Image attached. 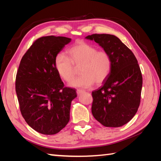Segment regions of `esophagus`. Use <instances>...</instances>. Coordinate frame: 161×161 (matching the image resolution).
I'll return each mask as SVG.
<instances>
[{
    "instance_id": "1",
    "label": "esophagus",
    "mask_w": 161,
    "mask_h": 161,
    "mask_svg": "<svg viewBox=\"0 0 161 161\" xmlns=\"http://www.w3.org/2000/svg\"><path fill=\"white\" fill-rule=\"evenodd\" d=\"M83 92H84V90L82 89H77V93L79 95V94H81V93H83Z\"/></svg>"
}]
</instances>
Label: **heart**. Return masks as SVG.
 <instances>
[{"instance_id":"heart-1","label":"heart","mask_w":161,"mask_h":161,"mask_svg":"<svg viewBox=\"0 0 161 161\" xmlns=\"http://www.w3.org/2000/svg\"><path fill=\"white\" fill-rule=\"evenodd\" d=\"M67 54H57L54 67L59 76L66 82L75 78L76 68H80L81 75L70 84L74 87L88 88L94 83H103L110 75L113 60L110 53L87 42L80 41L67 50Z\"/></svg>"}]
</instances>
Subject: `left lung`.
<instances>
[{
	"mask_svg": "<svg viewBox=\"0 0 161 161\" xmlns=\"http://www.w3.org/2000/svg\"><path fill=\"white\" fill-rule=\"evenodd\" d=\"M86 38L99 43L113 60L109 76L101 87L92 92V114L104 126H122L133 118L141 103L142 76L138 61L114 35L93 34Z\"/></svg>",
	"mask_w": 161,
	"mask_h": 161,
	"instance_id": "8db88e82",
	"label": "left lung"
}]
</instances>
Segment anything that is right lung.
<instances>
[{
  "instance_id": "right-lung-1",
  "label": "right lung",
  "mask_w": 161,
  "mask_h": 161,
  "mask_svg": "<svg viewBox=\"0 0 161 161\" xmlns=\"http://www.w3.org/2000/svg\"><path fill=\"white\" fill-rule=\"evenodd\" d=\"M64 36H46L33 42L17 70L15 88L21 115L36 131L53 135L70 119L74 88L65 87L54 67V58L70 42Z\"/></svg>"
}]
</instances>
